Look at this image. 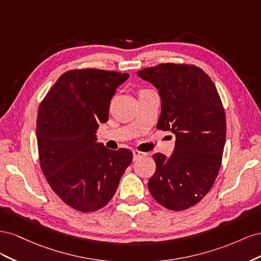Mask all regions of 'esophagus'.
<instances>
[{
  "mask_svg": "<svg viewBox=\"0 0 261 261\" xmlns=\"http://www.w3.org/2000/svg\"><path fill=\"white\" fill-rule=\"evenodd\" d=\"M133 155H134V160H136V159H138V158H140V156H145L146 155V153L145 152H141V151H138V150H133Z\"/></svg>",
  "mask_w": 261,
  "mask_h": 261,
  "instance_id": "34e87169",
  "label": "esophagus"
}]
</instances>
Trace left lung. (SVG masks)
<instances>
[{
	"instance_id": "left-lung-1",
	"label": "left lung",
	"mask_w": 261,
	"mask_h": 261,
	"mask_svg": "<svg viewBox=\"0 0 261 261\" xmlns=\"http://www.w3.org/2000/svg\"><path fill=\"white\" fill-rule=\"evenodd\" d=\"M137 75L160 94L156 128L176 137L171 156L152 155L156 169L149 192L167 209H188L207 195L218 176L226 136L222 102L211 78L195 65L165 63Z\"/></svg>"
}]
</instances>
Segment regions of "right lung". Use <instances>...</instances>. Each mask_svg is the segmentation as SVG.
Instances as JSON below:
<instances>
[{"label":"right lung","mask_w":261,"mask_h":261,"mask_svg":"<svg viewBox=\"0 0 261 261\" xmlns=\"http://www.w3.org/2000/svg\"><path fill=\"white\" fill-rule=\"evenodd\" d=\"M128 74L97 68L72 69L60 76L40 103L37 141L40 167L51 188L81 212L105 207L133 160L128 149L97 143L100 123Z\"/></svg>","instance_id":"obj_1"}]
</instances>
